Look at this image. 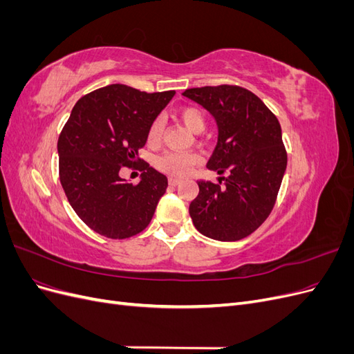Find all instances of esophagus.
Wrapping results in <instances>:
<instances>
[{"instance_id":"1","label":"esophagus","mask_w":354,"mask_h":354,"mask_svg":"<svg viewBox=\"0 0 354 354\" xmlns=\"http://www.w3.org/2000/svg\"><path fill=\"white\" fill-rule=\"evenodd\" d=\"M169 185H171V186H177V185H180V180H177V178H169Z\"/></svg>"}]
</instances>
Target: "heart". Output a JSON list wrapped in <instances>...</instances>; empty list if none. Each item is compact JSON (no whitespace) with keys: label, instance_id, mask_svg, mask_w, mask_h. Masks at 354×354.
Here are the masks:
<instances>
[{"label":"heart","instance_id":"1","mask_svg":"<svg viewBox=\"0 0 354 354\" xmlns=\"http://www.w3.org/2000/svg\"><path fill=\"white\" fill-rule=\"evenodd\" d=\"M178 120L183 122L190 131L201 133L205 130L207 127V115L202 109L196 108V106H186L177 111ZM164 137V122L160 118L152 121L147 130V145L149 146H158L162 142ZM201 160V156L196 152H174L169 151L162 155H159L155 159V167L162 171V173L171 176V177H185L190 173V169L194 168Z\"/></svg>","mask_w":354,"mask_h":354}]
</instances>
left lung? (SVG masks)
I'll return each instance as SVG.
<instances>
[{
    "instance_id": "8db88e82",
    "label": "left lung",
    "mask_w": 354,
    "mask_h": 354,
    "mask_svg": "<svg viewBox=\"0 0 354 354\" xmlns=\"http://www.w3.org/2000/svg\"><path fill=\"white\" fill-rule=\"evenodd\" d=\"M183 95L216 118L218 142L207 167L227 173L218 185L198 181L192 221L211 239H243L270 216L279 194L288 162L281 124L260 97L239 85L189 88Z\"/></svg>"
}]
</instances>
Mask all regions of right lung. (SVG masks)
Masks as SVG:
<instances>
[{
  "instance_id": "add662e5",
  "label": "right lung",
  "mask_w": 354,
  "mask_h": 354,
  "mask_svg": "<svg viewBox=\"0 0 354 354\" xmlns=\"http://www.w3.org/2000/svg\"><path fill=\"white\" fill-rule=\"evenodd\" d=\"M174 94L112 84L73 106L57 142L60 183L78 217L102 236L127 239L151 223L168 180L138 158V151L149 125ZM125 166L142 171L137 185L119 176Z\"/></svg>"
}]
</instances>
